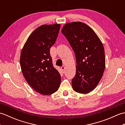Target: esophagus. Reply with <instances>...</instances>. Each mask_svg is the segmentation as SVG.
Masks as SVG:
<instances>
[{"instance_id":"1","label":"esophagus","mask_w":125,"mask_h":125,"mask_svg":"<svg viewBox=\"0 0 125 125\" xmlns=\"http://www.w3.org/2000/svg\"><path fill=\"white\" fill-rule=\"evenodd\" d=\"M61 69H62V70L63 71H64V70H65V67H64V66H63V67H61Z\"/></svg>"}]
</instances>
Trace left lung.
Wrapping results in <instances>:
<instances>
[{"label":"left lung","instance_id":"1","mask_svg":"<svg viewBox=\"0 0 125 125\" xmlns=\"http://www.w3.org/2000/svg\"><path fill=\"white\" fill-rule=\"evenodd\" d=\"M62 33L69 42L76 58V73L71 82L73 88L79 94H88L96 87L104 72L103 44L94 31L82 22L67 23Z\"/></svg>","mask_w":125,"mask_h":125}]
</instances>
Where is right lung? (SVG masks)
<instances>
[{"mask_svg":"<svg viewBox=\"0 0 125 125\" xmlns=\"http://www.w3.org/2000/svg\"><path fill=\"white\" fill-rule=\"evenodd\" d=\"M60 24L43 25L29 36L20 55V67L28 84L37 92L49 95L60 85V74L52 65L50 49L55 43Z\"/></svg>","mask_w":125,"mask_h":125,"instance_id":"1","label":"right lung"}]
</instances>
